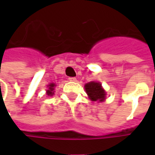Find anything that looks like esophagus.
Here are the masks:
<instances>
[{"instance_id": "34e87169", "label": "esophagus", "mask_w": 155, "mask_h": 155, "mask_svg": "<svg viewBox=\"0 0 155 155\" xmlns=\"http://www.w3.org/2000/svg\"><path fill=\"white\" fill-rule=\"evenodd\" d=\"M69 81H71V82H75V81L77 80V78H73V77H70V78H68Z\"/></svg>"}]
</instances>
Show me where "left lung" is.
<instances>
[{"label": "left lung", "mask_w": 155, "mask_h": 155, "mask_svg": "<svg viewBox=\"0 0 155 155\" xmlns=\"http://www.w3.org/2000/svg\"><path fill=\"white\" fill-rule=\"evenodd\" d=\"M85 91L91 101L103 102L105 99V91L102 88V84L97 82H90L85 84Z\"/></svg>", "instance_id": "8db88e82"}]
</instances>
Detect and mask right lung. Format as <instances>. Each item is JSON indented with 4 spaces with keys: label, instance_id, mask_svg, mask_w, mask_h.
<instances>
[{
    "label": "right lung",
    "instance_id": "right-lung-1",
    "mask_svg": "<svg viewBox=\"0 0 155 155\" xmlns=\"http://www.w3.org/2000/svg\"><path fill=\"white\" fill-rule=\"evenodd\" d=\"M54 87H55V84H50L48 85V90H47V91H46V94H47L48 96H52V95L54 94V91H53Z\"/></svg>",
    "mask_w": 155,
    "mask_h": 155
}]
</instances>
